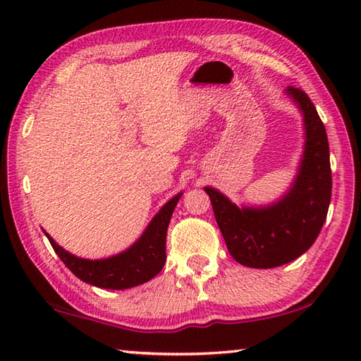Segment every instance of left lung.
<instances>
[{
    "label": "left lung",
    "mask_w": 361,
    "mask_h": 361,
    "mask_svg": "<svg viewBox=\"0 0 361 361\" xmlns=\"http://www.w3.org/2000/svg\"><path fill=\"white\" fill-rule=\"evenodd\" d=\"M286 94L302 111L305 129L302 161L290 191L272 205L239 209L216 189L204 188L231 256L255 269L282 266L307 252L320 234L331 200L325 126L304 90L290 85Z\"/></svg>",
    "instance_id": "8db88e82"
}]
</instances>
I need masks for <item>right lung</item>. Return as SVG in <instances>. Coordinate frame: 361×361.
I'll use <instances>...</instances> for the list:
<instances>
[{"label": "right lung", "mask_w": 361, "mask_h": 361, "mask_svg": "<svg viewBox=\"0 0 361 361\" xmlns=\"http://www.w3.org/2000/svg\"><path fill=\"white\" fill-rule=\"evenodd\" d=\"M181 192L176 194L159 210L151 219L142 237L130 248L111 258L84 259L71 255L57 245L51 235H47L54 252L63 261V264L82 282L106 290H126L142 285L156 277L166 264V237Z\"/></svg>", "instance_id": "1"}]
</instances>
